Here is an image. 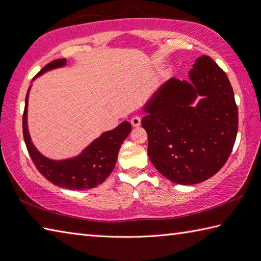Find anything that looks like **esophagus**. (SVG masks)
Wrapping results in <instances>:
<instances>
[{
	"label": "esophagus",
	"mask_w": 261,
	"mask_h": 261,
	"mask_svg": "<svg viewBox=\"0 0 261 261\" xmlns=\"http://www.w3.org/2000/svg\"><path fill=\"white\" fill-rule=\"evenodd\" d=\"M140 123H141L140 116H134V118L131 119V124H132V126H139Z\"/></svg>",
	"instance_id": "1"
}]
</instances>
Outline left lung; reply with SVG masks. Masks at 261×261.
<instances>
[{"label":"left lung","mask_w":261,"mask_h":261,"mask_svg":"<svg viewBox=\"0 0 261 261\" xmlns=\"http://www.w3.org/2000/svg\"><path fill=\"white\" fill-rule=\"evenodd\" d=\"M190 79L166 82L146 105L141 120L152 165L182 185L206 180L223 167L239 123L230 81L212 58L198 57ZM197 95L203 98L192 107Z\"/></svg>","instance_id":"left-lung-1"}]
</instances>
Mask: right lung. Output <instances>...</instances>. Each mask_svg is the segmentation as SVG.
Returning <instances> with one entry per match:
<instances>
[{"label":"right lung","instance_id":"obj_1","mask_svg":"<svg viewBox=\"0 0 261 261\" xmlns=\"http://www.w3.org/2000/svg\"><path fill=\"white\" fill-rule=\"evenodd\" d=\"M66 64L65 58L53 60L47 64L36 77L40 76L47 70L56 67H62ZM28 94L25 96V107L22 116V127H23L24 142L30 157L39 170L46 179L54 185L68 188V190H90L108 178L112 173L118 159L119 149L131 131L129 122H122L115 129L104 132V134L94 140L80 156L75 158L55 162L43 157L38 152L32 145L27 126V105Z\"/></svg>","mask_w":261,"mask_h":261}]
</instances>
